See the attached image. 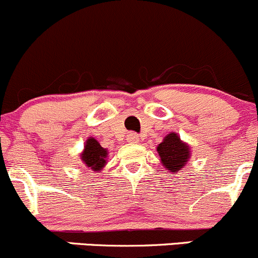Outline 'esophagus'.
I'll return each mask as SVG.
<instances>
[{
	"instance_id": "1",
	"label": "esophagus",
	"mask_w": 258,
	"mask_h": 258,
	"mask_svg": "<svg viewBox=\"0 0 258 258\" xmlns=\"http://www.w3.org/2000/svg\"><path fill=\"white\" fill-rule=\"evenodd\" d=\"M126 140L128 142H131V144H135V142L139 141V135L135 134V132H130V134L127 135Z\"/></svg>"
}]
</instances>
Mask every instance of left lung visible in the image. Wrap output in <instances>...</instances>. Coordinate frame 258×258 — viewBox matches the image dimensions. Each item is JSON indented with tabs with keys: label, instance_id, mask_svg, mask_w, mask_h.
<instances>
[{
	"label": "left lung",
	"instance_id": "left-lung-1",
	"mask_svg": "<svg viewBox=\"0 0 258 258\" xmlns=\"http://www.w3.org/2000/svg\"><path fill=\"white\" fill-rule=\"evenodd\" d=\"M157 152L162 165L171 172L181 170L189 158L188 146L183 144L176 134H168L163 142L158 145Z\"/></svg>",
	"mask_w": 258,
	"mask_h": 258
}]
</instances>
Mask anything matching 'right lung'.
<instances>
[{"label":"right lung","mask_w":258,"mask_h":258,"mask_svg":"<svg viewBox=\"0 0 258 258\" xmlns=\"http://www.w3.org/2000/svg\"><path fill=\"white\" fill-rule=\"evenodd\" d=\"M107 150L101 147V145L95 139H88L86 142L85 151L81 155V158L87 167H91L93 171H100L105 166Z\"/></svg>","instance_id":"right-lung-1"}]
</instances>
